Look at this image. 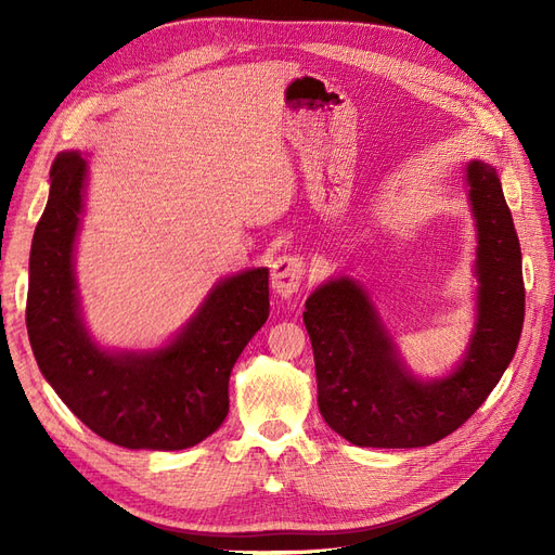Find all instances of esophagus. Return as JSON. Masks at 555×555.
Returning <instances> with one entry per match:
<instances>
[{
	"label": "esophagus",
	"instance_id": "1",
	"mask_svg": "<svg viewBox=\"0 0 555 555\" xmlns=\"http://www.w3.org/2000/svg\"><path fill=\"white\" fill-rule=\"evenodd\" d=\"M304 275H306L304 259L296 255H284L275 259L271 268V287L280 298H292L298 292Z\"/></svg>",
	"mask_w": 555,
	"mask_h": 555
}]
</instances>
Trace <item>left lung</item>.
<instances>
[{
    "label": "left lung",
    "mask_w": 555,
    "mask_h": 555,
    "mask_svg": "<svg viewBox=\"0 0 555 555\" xmlns=\"http://www.w3.org/2000/svg\"><path fill=\"white\" fill-rule=\"evenodd\" d=\"M463 182L477 229V314L451 373L422 379L410 371L359 280L328 278L306 300L319 412L351 444L412 449L447 438L479 410L514 359L526 292L512 212L491 164L467 162Z\"/></svg>",
    "instance_id": "1"
}]
</instances>
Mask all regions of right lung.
I'll use <instances>...</instances> for the list:
<instances>
[{"mask_svg":"<svg viewBox=\"0 0 555 555\" xmlns=\"http://www.w3.org/2000/svg\"><path fill=\"white\" fill-rule=\"evenodd\" d=\"M86 188L88 159L64 150L29 251L27 333L39 371L99 438L125 449L194 447L222 426L233 363L271 312L268 268L217 282L166 345L106 349L86 326L76 282Z\"/></svg>","mask_w":555,"mask_h":555,"instance_id":"obj_1","label":"right lung"}]
</instances>
